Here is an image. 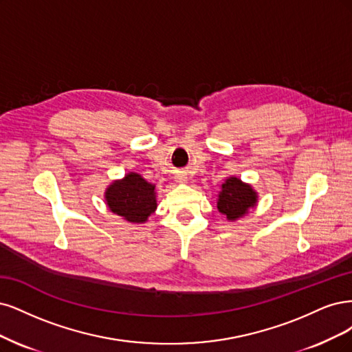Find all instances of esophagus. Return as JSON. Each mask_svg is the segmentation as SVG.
<instances>
[{
  "mask_svg": "<svg viewBox=\"0 0 352 352\" xmlns=\"http://www.w3.org/2000/svg\"><path fill=\"white\" fill-rule=\"evenodd\" d=\"M187 179H188V177H187L186 173H178V174L175 175V181H177L178 184H186Z\"/></svg>",
  "mask_w": 352,
  "mask_h": 352,
  "instance_id": "34e87169",
  "label": "esophagus"
}]
</instances>
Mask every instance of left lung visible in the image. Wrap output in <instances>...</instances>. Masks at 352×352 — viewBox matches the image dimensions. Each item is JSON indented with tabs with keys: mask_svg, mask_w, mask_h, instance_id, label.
Listing matches in <instances>:
<instances>
[{
	"mask_svg": "<svg viewBox=\"0 0 352 352\" xmlns=\"http://www.w3.org/2000/svg\"><path fill=\"white\" fill-rule=\"evenodd\" d=\"M258 195L252 187L238 177H228L222 186L217 199V208L222 213L226 221L235 222L244 218L250 209L257 206Z\"/></svg>",
	"mask_w": 352,
	"mask_h": 352,
	"instance_id": "left-lung-1",
	"label": "left lung"
}]
</instances>
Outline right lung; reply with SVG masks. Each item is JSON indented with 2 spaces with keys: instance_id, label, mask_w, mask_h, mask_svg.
Returning a JSON list of instances; mask_svg holds the SVG:
<instances>
[{
  "instance_id": "right-lung-1",
  "label": "right lung",
  "mask_w": 352,
  "mask_h": 352,
  "mask_svg": "<svg viewBox=\"0 0 352 352\" xmlns=\"http://www.w3.org/2000/svg\"><path fill=\"white\" fill-rule=\"evenodd\" d=\"M104 197L108 209L130 223H146L157 208L155 184L138 173L112 181Z\"/></svg>"
}]
</instances>
